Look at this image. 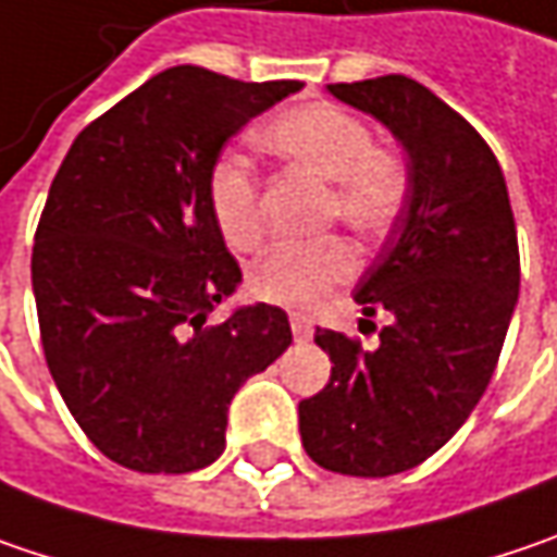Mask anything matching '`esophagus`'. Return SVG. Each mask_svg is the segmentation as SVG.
Wrapping results in <instances>:
<instances>
[{
    "label": "esophagus",
    "instance_id": "1",
    "mask_svg": "<svg viewBox=\"0 0 557 557\" xmlns=\"http://www.w3.org/2000/svg\"><path fill=\"white\" fill-rule=\"evenodd\" d=\"M289 327H293V334H296V341H309L311 337V318L309 314H302V311H289Z\"/></svg>",
    "mask_w": 557,
    "mask_h": 557
}]
</instances>
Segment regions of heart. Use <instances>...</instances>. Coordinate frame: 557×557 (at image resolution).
Returning <instances> with one entry per match:
<instances>
[{
    "label": "heart",
    "instance_id": "heart-1",
    "mask_svg": "<svg viewBox=\"0 0 557 557\" xmlns=\"http://www.w3.org/2000/svg\"><path fill=\"white\" fill-rule=\"evenodd\" d=\"M258 148L311 180L327 182L324 216L341 220L359 239H381L407 208L404 160L375 148L369 125L337 103L318 100L274 115L261 125ZM208 205L226 246L248 251L261 243V191L243 157L223 153L213 163ZM352 251L341 239L277 246L251 268L248 286L258 299L277 306H314L352 274Z\"/></svg>",
    "mask_w": 557,
    "mask_h": 557
}]
</instances>
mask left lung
Returning a JSON list of instances; mask_svg holds the SVG:
<instances>
[{"mask_svg":"<svg viewBox=\"0 0 557 557\" xmlns=\"http://www.w3.org/2000/svg\"><path fill=\"white\" fill-rule=\"evenodd\" d=\"M327 90L407 150V208L352 293L362 321H394L372 349L318 327L331 381L299 404L318 467L375 479L419 467L470 419L520 296V251L505 173L463 115L407 75Z\"/></svg>","mask_w":557,"mask_h":557,"instance_id":"left-lung-1","label":"left lung"}]
</instances>
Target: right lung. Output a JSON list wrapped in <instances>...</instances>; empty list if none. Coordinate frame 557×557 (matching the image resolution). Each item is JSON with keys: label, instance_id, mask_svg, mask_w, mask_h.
<instances>
[{"label": "right lung", "instance_id": "obj_1", "mask_svg": "<svg viewBox=\"0 0 557 557\" xmlns=\"http://www.w3.org/2000/svg\"><path fill=\"white\" fill-rule=\"evenodd\" d=\"M296 90L166 69L94 119L52 180L30 258L40 341L69 412L119 467L213 463L236 391L293 344L268 302L208 324L243 283L208 176L246 122Z\"/></svg>", "mask_w": 557, "mask_h": 557}]
</instances>
